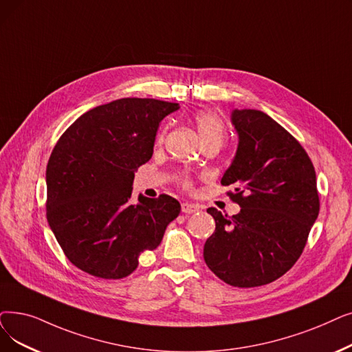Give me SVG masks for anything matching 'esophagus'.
<instances>
[{"mask_svg":"<svg viewBox=\"0 0 352 352\" xmlns=\"http://www.w3.org/2000/svg\"><path fill=\"white\" fill-rule=\"evenodd\" d=\"M181 210H182V212H186V214H192V212L200 211V207H198L197 204H191V203H182Z\"/></svg>","mask_w":352,"mask_h":352,"instance_id":"obj_1","label":"esophagus"}]
</instances>
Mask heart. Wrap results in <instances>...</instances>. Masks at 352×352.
<instances>
[{
	"label": "heart",
	"mask_w": 352,
	"mask_h": 352,
	"mask_svg": "<svg viewBox=\"0 0 352 352\" xmlns=\"http://www.w3.org/2000/svg\"><path fill=\"white\" fill-rule=\"evenodd\" d=\"M194 124H195V128L198 131V135H200L203 144L217 142V144L223 145V142L226 141L227 132H226L224 122L216 113L198 112L194 118ZM161 138H162V133L160 135V140ZM181 184L186 188H188L191 186V182L187 177H182Z\"/></svg>",
	"instance_id": "1"
}]
</instances>
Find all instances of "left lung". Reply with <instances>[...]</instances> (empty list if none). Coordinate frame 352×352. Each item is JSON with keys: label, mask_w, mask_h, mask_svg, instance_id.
Wrapping results in <instances>:
<instances>
[{"label": "left lung", "mask_w": 352, "mask_h": 352, "mask_svg": "<svg viewBox=\"0 0 352 352\" xmlns=\"http://www.w3.org/2000/svg\"><path fill=\"white\" fill-rule=\"evenodd\" d=\"M234 160L221 178L241 210L233 217L210 207L216 220L204 261L223 282L254 287L279 279L307 244L319 214L315 168L307 151L276 120L256 109H234Z\"/></svg>", "instance_id": "8db88e82"}]
</instances>
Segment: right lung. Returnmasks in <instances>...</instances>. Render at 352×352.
<instances>
[{
  "label": "right lung",
  "instance_id": "1",
  "mask_svg": "<svg viewBox=\"0 0 352 352\" xmlns=\"http://www.w3.org/2000/svg\"><path fill=\"white\" fill-rule=\"evenodd\" d=\"M178 103L124 98L87 111L57 141L45 170L47 221L60 248L80 270L122 279L145 250L160 246L181 211L175 198L140 194L135 171L154 152L160 122Z\"/></svg>",
  "mask_w": 352,
  "mask_h": 352
}]
</instances>
